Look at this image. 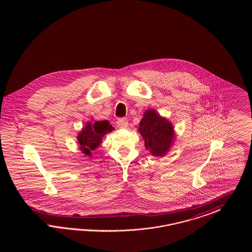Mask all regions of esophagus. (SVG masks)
<instances>
[{
    "label": "esophagus",
    "mask_w": 252,
    "mask_h": 252,
    "mask_svg": "<svg viewBox=\"0 0 252 252\" xmlns=\"http://www.w3.org/2000/svg\"><path fill=\"white\" fill-rule=\"evenodd\" d=\"M117 126L121 128H126L128 126V121L125 118H120L117 121Z\"/></svg>",
    "instance_id": "obj_1"
}]
</instances>
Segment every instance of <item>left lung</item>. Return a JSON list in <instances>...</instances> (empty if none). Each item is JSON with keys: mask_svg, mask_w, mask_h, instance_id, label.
I'll use <instances>...</instances> for the list:
<instances>
[{"mask_svg": "<svg viewBox=\"0 0 252 252\" xmlns=\"http://www.w3.org/2000/svg\"><path fill=\"white\" fill-rule=\"evenodd\" d=\"M139 132L144 138L146 149L153 156H165L175 140L172 124L154 109H147L144 112L140 122Z\"/></svg>", "mask_w": 252, "mask_h": 252, "instance_id": "left-lung-1", "label": "left lung"}]
</instances>
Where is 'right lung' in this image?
<instances>
[{"label": "right lung", "mask_w": 252, "mask_h": 252, "mask_svg": "<svg viewBox=\"0 0 252 252\" xmlns=\"http://www.w3.org/2000/svg\"><path fill=\"white\" fill-rule=\"evenodd\" d=\"M113 129L114 127L107 120L96 121L94 124L88 122L84 128L77 135L80 149L85 155L91 156V152L102 143V138Z\"/></svg>", "instance_id": "right-lung-1"}]
</instances>
